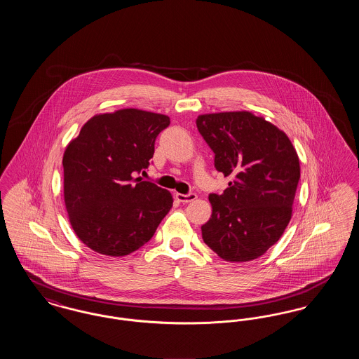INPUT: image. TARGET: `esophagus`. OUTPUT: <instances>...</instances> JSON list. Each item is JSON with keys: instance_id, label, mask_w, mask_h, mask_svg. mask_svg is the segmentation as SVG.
Here are the masks:
<instances>
[{"instance_id": "34e87169", "label": "esophagus", "mask_w": 359, "mask_h": 359, "mask_svg": "<svg viewBox=\"0 0 359 359\" xmlns=\"http://www.w3.org/2000/svg\"><path fill=\"white\" fill-rule=\"evenodd\" d=\"M176 199H177L179 202H182V203H189V202H192V201L196 199V195H195V194H187V195H184V194L176 192Z\"/></svg>"}]
</instances>
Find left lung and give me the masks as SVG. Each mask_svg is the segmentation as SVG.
I'll use <instances>...</instances> for the list:
<instances>
[{"label":"left lung","instance_id":"obj_1","mask_svg":"<svg viewBox=\"0 0 359 359\" xmlns=\"http://www.w3.org/2000/svg\"><path fill=\"white\" fill-rule=\"evenodd\" d=\"M196 126L215 154V168L231 177L211 194L205 245L224 261L246 262L266 253L292 218L300 161L290 137L252 111L201 114Z\"/></svg>","mask_w":359,"mask_h":359}]
</instances>
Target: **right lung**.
<instances>
[{
	"label": "right lung",
	"mask_w": 359,
	"mask_h": 359,
	"mask_svg": "<svg viewBox=\"0 0 359 359\" xmlns=\"http://www.w3.org/2000/svg\"><path fill=\"white\" fill-rule=\"evenodd\" d=\"M170 117L140 109L95 114L63 154L69 223L91 250L128 256L154 237L171 210V192L135 177L149 167Z\"/></svg>",
	"instance_id": "right-lung-1"
}]
</instances>
